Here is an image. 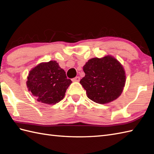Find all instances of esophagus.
<instances>
[{"mask_svg": "<svg viewBox=\"0 0 154 154\" xmlns=\"http://www.w3.org/2000/svg\"><path fill=\"white\" fill-rule=\"evenodd\" d=\"M72 81H74V82H79V81H80V77L79 76L75 77V78H73V79H72Z\"/></svg>", "mask_w": 154, "mask_h": 154, "instance_id": "34e87169", "label": "esophagus"}]
</instances>
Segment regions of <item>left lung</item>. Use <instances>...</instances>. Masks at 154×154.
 <instances>
[{"label": "left lung", "mask_w": 154, "mask_h": 154, "mask_svg": "<svg viewBox=\"0 0 154 154\" xmlns=\"http://www.w3.org/2000/svg\"><path fill=\"white\" fill-rule=\"evenodd\" d=\"M85 73L80 83L86 90L87 97L99 104L116 99L125 85L126 75L122 65L111 55L94 57L83 66Z\"/></svg>", "instance_id": "8db88e82"}]
</instances>
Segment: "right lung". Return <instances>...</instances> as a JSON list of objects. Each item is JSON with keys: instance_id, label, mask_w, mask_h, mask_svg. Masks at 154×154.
I'll use <instances>...</instances> for the list:
<instances>
[{"instance_id": "1", "label": "right lung", "mask_w": 154, "mask_h": 154, "mask_svg": "<svg viewBox=\"0 0 154 154\" xmlns=\"http://www.w3.org/2000/svg\"><path fill=\"white\" fill-rule=\"evenodd\" d=\"M72 81L55 61L41 63L30 71L26 82L28 91L39 102L55 104L64 98Z\"/></svg>"}]
</instances>
